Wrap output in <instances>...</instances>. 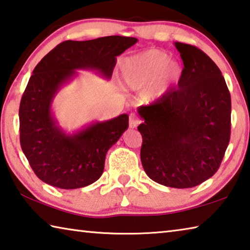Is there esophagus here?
Returning a JSON list of instances; mask_svg holds the SVG:
<instances>
[{"label": "esophagus", "mask_w": 250, "mask_h": 250, "mask_svg": "<svg viewBox=\"0 0 250 250\" xmlns=\"http://www.w3.org/2000/svg\"><path fill=\"white\" fill-rule=\"evenodd\" d=\"M139 124H140V119H138L137 116L131 115L130 116V119H129V126H130V128L131 129L137 128Z\"/></svg>", "instance_id": "1"}]
</instances>
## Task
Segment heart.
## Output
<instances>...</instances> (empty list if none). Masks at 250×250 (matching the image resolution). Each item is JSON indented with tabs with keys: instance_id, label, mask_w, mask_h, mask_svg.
<instances>
[{
	"instance_id": "obj_1",
	"label": "heart",
	"mask_w": 250,
	"mask_h": 250,
	"mask_svg": "<svg viewBox=\"0 0 250 250\" xmlns=\"http://www.w3.org/2000/svg\"><path fill=\"white\" fill-rule=\"evenodd\" d=\"M181 66L171 62L168 55L160 49H149L126 58L122 64V78L131 90H140L153 82L145 98L155 100L180 79Z\"/></svg>"
}]
</instances>
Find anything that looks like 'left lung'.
Wrapping results in <instances>:
<instances>
[{"label": "left lung", "mask_w": 250, "mask_h": 250, "mask_svg": "<svg viewBox=\"0 0 250 250\" xmlns=\"http://www.w3.org/2000/svg\"><path fill=\"white\" fill-rule=\"evenodd\" d=\"M184 68L175 90L138 109L141 162L161 185L188 188L213 176L230 139L231 101L217 65L195 46L174 43Z\"/></svg>", "instance_id": "1"}]
</instances>
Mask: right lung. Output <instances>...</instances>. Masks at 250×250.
Segmentation results:
<instances>
[{
	"instance_id": "1",
	"label": "right lung",
	"mask_w": 250,
	"mask_h": 250,
	"mask_svg": "<svg viewBox=\"0 0 250 250\" xmlns=\"http://www.w3.org/2000/svg\"><path fill=\"white\" fill-rule=\"evenodd\" d=\"M134 37L105 36L65 41L36 65L21 99L20 141L33 171L55 188L73 189L94 183L103 174L108 150L128 129L129 116L92 122L66 133L52 112L53 100L76 70H94L110 79L119 56L137 43Z\"/></svg>"
}]
</instances>
